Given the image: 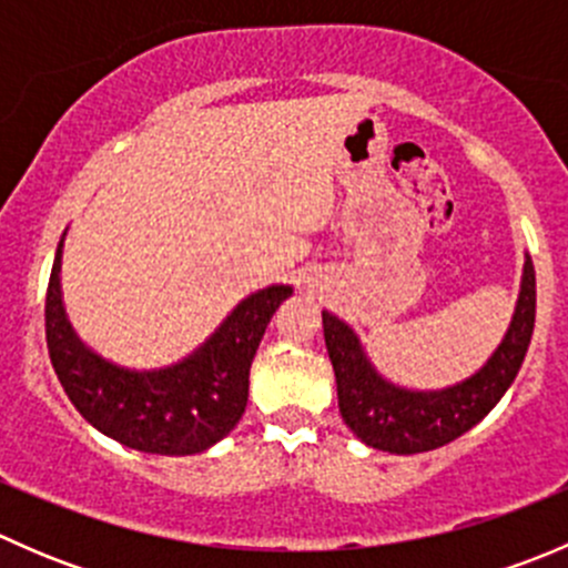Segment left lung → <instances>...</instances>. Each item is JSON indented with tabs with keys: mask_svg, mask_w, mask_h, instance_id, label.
<instances>
[{
	"mask_svg": "<svg viewBox=\"0 0 568 568\" xmlns=\"http://www.w3.org/2000/svg\"><path fill=\"white\" fill-rule=\"evenodd\" d=\"M321 321L337 382V406L346 426L376 450L423 454L454 443L484 420L517 379L536 324V272L530 255H525L517 307L500 346L484 368L443 390H409L385 379L346 321L326 311Z\"/></svg>",
	"mask_w": 568,
	"mask_h": 568,
	"instance_id": "obj_1",
	"label": "left lung"
}]
</instances>
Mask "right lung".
I'll return each instance as SVG.
<instances>
[{"label":"right lung","instance_id":"right-lung-1","mask_svg":"<svg viewBox=\"0 0 568 568\" xmlns=\"http://www.w3.org/2000/svg\"><path fill=\"white\" fill-rule=\"evenodd\" d=\"M62 233L45 291V343L54 374L79 415L125 448L159 456L203 454L233 432L250 395V365L274 311L294 294L268 285L239 302L192 354L136 371L84 346L62 302Z\"/></svg>","mask_w":568,"mask_h":568}]
</instances>
